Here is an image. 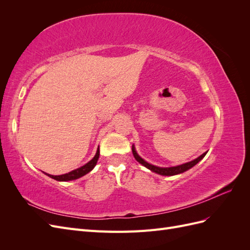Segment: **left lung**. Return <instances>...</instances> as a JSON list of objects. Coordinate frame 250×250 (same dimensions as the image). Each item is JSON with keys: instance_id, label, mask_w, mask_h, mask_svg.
<instances>
[{"instance_id": "1", "label": "left lung", "mask_w": 250, "mask_h": 250, "mask_svg": "<svg viewBox=\"0 0 250 250\" xmlns=\"http://www.w3.org/2000/svg\"><path fill=\"white\" fill-rule=\"evenodd\" d=\"M132 153H133V156L135 160H137L140 164H142L144 167L148 168L149 170H151L152 172H155L157 174H160V175H165V176H172V175H176V174H180V173H184L186 172L187 170L191 169L192 167H194V166L199 163L202 158L206 156L207 152H204L203 154H201L199 157L195 158L194 161L192 162H188V163H186V164H183V165H179V166H176V167H169V168H161V167H156V166H153L151 165L149 163H147L146 161H144L143 158L137 153V151H135V148L134 146H132Z\"/></svg>"}]
</instances>
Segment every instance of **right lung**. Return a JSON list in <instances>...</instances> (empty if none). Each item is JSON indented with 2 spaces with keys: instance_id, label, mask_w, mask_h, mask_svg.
<instances>
[{
  "instance_id": "obj_1",
  "label": "right lung",
  "mask_w": 250,
  "mask_h": 250,
  "mask_svg": "<svg viewBox=\"0 0 250 250\" xmlns=\"http://www.w3.org/2000/svg\"><path fill=\"white\" fill-rule=\"evenodd\" d=\"M99 155H100V150H99V148H98L97 153L94 156L93 160L89 161L87 164H85L84 166H82V167H80L76 170H73L69 173L62 174V175H57V176L56 175H50V174H47V173H44V174H46V175H48V176H50L51 178L58 180V181H69V180H74V179L80 178L82 176H84L85 174H87L88 172H90L95 168V166L97 165L98 160H99Z\"/></svg>"
}]
</instances>
